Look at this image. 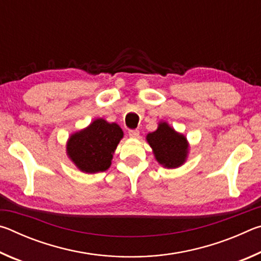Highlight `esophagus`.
<instances>
[{"mask_svg":"<svg viewBox=\"0 0 261 261\" xmlns=\"http://www.w3.org/2000/svg\"><path fill=\"white\" fill-rule=\"evenodd\" d=\"M139 131L138 130H130L129 131V136L131 137V138H138L139 137Z\"/></svg>","mask_w":261,"mask_h":261,"instance_id":"esophagus-1","label":"esophagus"}]
</instances>
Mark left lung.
<instances>
[{
    "mask_svg": "<svg viewBox=\"0 0 261 261\" xmlns=\"http://www.w3.org/2000/svg\"><path fill=\"white\" fill-rule=\"evenodd\" d=\"M156 161L165 168L182 166L188 158L189 144L185 136L176 132L167 122H160L158 129L146 136Z\"/></svg>",
    "mask_w": 261,
    "mask_h": 261,
    "instance_id": "8db88e82",
    "label": "left lung"
}]
</instances>
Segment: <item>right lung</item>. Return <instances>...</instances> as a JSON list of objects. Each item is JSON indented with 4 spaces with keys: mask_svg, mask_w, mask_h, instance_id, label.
<instances>
[{
    "mask_svg": "<svg viewBox=\"0 0 261 261\" xmlns=\"http://www.w3.org/2000/svg\"><path fill=\"white\" fill-rule=\"evenodd\" d=\"M122 138L120 125L96 118L85 129L70 136L67 154L83 173L105 171L112 165L113 154Z\"/></svg>",
    "mask_w": 261,
    "mask_h": 261,
    "instance_id": "right-lung-1",
    "label": "right lung"
}]
</instances>
